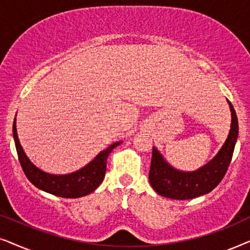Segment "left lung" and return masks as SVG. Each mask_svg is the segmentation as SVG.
I'll list each match as a JSON object with an SVG mask.
<instances>
[{"instance_id":"1","label":"left lung","mask_w":250,"mask_h":250,"mask_svg":"<svg viewBox=\"0 0 250 250\" xmlns=\"http://www.w3.org/2000/svg\"><path fill=\"white\" fill-rule=\"evenodd\" d=\"M228 104L230 105L232 118L228 139L217 155L200 168L193 172L174 168L153 146L149 182L157 193L170 199L186 200L206 194L217 187L231 163L239 132L237 114L229 100Z\"/></svg>"}]
</instances>
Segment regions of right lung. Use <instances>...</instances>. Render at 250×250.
I'll return each mask as SVG.
<instances>
[{
    "label": "right lung",
    "mask_w": 250,
    "mask_h": 250,
    "mask_svg": "<svg viewBox=\"0 0 250 250\" xmlns=\"http://www.w3.org/2000/svg\"><path fill=\"white\" fill-rule=\"evenodd\" d=\"M12 133L20 165H21L27 179L40 190L62 198H80L93 192L104 179L109 153L122 143V141L112 143L107 149L99 152L92 162L76 172L57 175V174L44 172L30 162L19 142L18 134H17L16 118L13 121Z\"/></svg>",
    "instance_id": "obj_1"
}]
</instances>
